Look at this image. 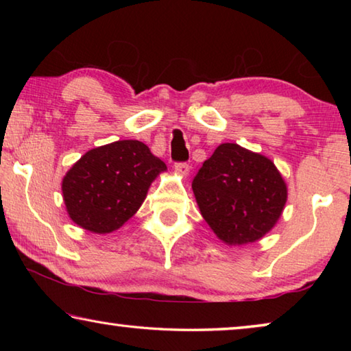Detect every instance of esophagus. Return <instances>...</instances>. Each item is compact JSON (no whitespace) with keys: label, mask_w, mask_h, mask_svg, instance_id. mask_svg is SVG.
I'll list each match as a JSON object with an SVG mask.
<instances>
[{"label":"esophagus","mask_w":351,"mask_h":351,"mask_svg":"<svg viewBox=\"0 0 351 351\" xmlns=\"http://www.w3.org/2000/svg\"><path fill=\"white\" fill-rule=\"evenodd\" d=\"M175 170L180 175L186 176V175H189V171H190V165L187 162H175Z\"/></svg>","instance_id":"obj_1"}]
</instances>
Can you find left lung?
<instances>
[{"mask_svg":"<svg viewBox=\"0 0 351 351\" xmlns=\"http://www.w3.org/2000/svg\"><path fill=\"white\" fill-rule=\"evenodd\" d=\"M201 215L228 245L269 232L287 203V184L274 162L237 144H221L195 175Z\"/></svg>","mask_w":351,"mask_h":351,"instance_id":"obj_1","label":"left lung"}]
</instances>
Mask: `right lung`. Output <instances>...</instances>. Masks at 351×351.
Masks as SVG:
<instances>
[{
	"instance_id": "obj_1",
	"label": "right lung",
	"mask_w": 351,
	"mask_h": 351,
	"mask_svg": "<svg viewBox=\"0 0 351 351\" xmlns=\"http://www.w3.org/2000/svg\"><path fill=\"white\" fill-rule=\"evenodd\" d=\"M165 169L144 142L117 141L94 148L63 180L69 217L91 232L116 230L134 215L152 181Z\"/></svg>"
}]
</instances>
